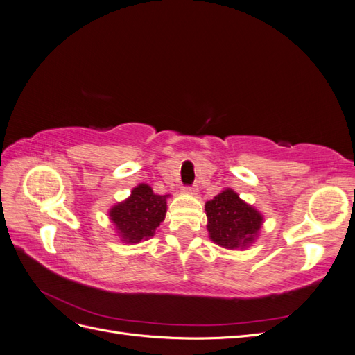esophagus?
Wrapping results in <instances>:
<instances>
[{
	"label": "esophagus",
	"instance_id": "obj_1",
	"mask_svg": "<svg viewBox=\"0 0 355 355\" xmlns=\"http://www.w3.org/2000/svg\"><path fill=\"white\" fill-rule=\"evenodd\" d=\"M184 191L187 192V194H197L198 192V185L194 184V185H188L184 188Z\"/></svg>",
	"mask_w": 355,
	"mask_h": 355
}]
</instances>
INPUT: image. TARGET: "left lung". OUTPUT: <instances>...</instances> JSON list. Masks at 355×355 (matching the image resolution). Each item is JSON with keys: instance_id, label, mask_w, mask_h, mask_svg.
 <instances>
[{"instance_id": "1", "label": "left lung", "mask_w": 355, "mask_h": 355, "mask_svg": "<svg viewBox=\"0 0 355 355\" xmlns=\"http://www.w3.org/2000/svg\"><path fill=\"white\" fill-rule=\"evenodd\" d=\"M206 214L210 239L227 249H243L253 243L263 220L230 188L206 202Z\"/></svg>"}]
</instances>
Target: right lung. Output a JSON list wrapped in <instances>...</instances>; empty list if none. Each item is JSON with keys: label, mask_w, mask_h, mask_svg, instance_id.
Returning <instances> with one entry per match:
<instances>
[{"label": "right lung", "mask_w": 355, "mask_h": 355, "mask_svg": "<svg viewBox=\"0 0 355 355\" xmlns=\"http://www.w3.org/2000/svg\"><path fill=\"white\" fill-rule=\"evenodd\" d=\"M167 196L154 194L153 188L141 184L132 191L125 201L116 204L110 211L111 220L125 243H139L153 237L159 223L164 220Z\"/></svg>", "instance_id": "obj_1"}]
</instances>
